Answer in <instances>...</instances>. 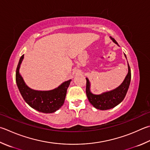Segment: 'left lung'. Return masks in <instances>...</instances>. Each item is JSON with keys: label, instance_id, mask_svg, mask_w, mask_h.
<instances>
[{"label": "left lung", "instance_id": "8db88e82", "mask_svg": "<svg viewBox=\"0 0 150 150\" xmlns=\"http://www.w3.org/2000/svg\"><path fill=\"white\" fill-rule=\"evenodd\" d=\"M110 39L114 43L119 46L113 38L110 37ZM125 56L127 58L125 54ZM130 79H131V71L129 65L128 64V73L121 85L112 91L103 92L100 94H94L91 91V83L88 79L86 78V93L88 101L95 108L100 110H107L115 108L124 100L128 89L129 88Z\"/></svg>", "mask_w": 150, "mask_h": 150}]
</instances>
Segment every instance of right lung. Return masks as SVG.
Segmentation results:
<instances>
[{"mask_svg": "<svg viewBox=\"0 0 150 150\" xmlns=\"http://www.w3.org/2000/svg\"><path fill=\"white\" fill-rule=\"evenodd\" d=\"M23 58L24 55L21 56L16 73V84L23 98L30 107L39 112L45 113L55 112L64 105L67 89L71 79L65 81L57 88L50 91H37L29 88L20 73V68Z\"/></svg>", "mask_w": 150, "mask_h": 150, "instance_id": "1", "label": "right lung"}]
</instances>
